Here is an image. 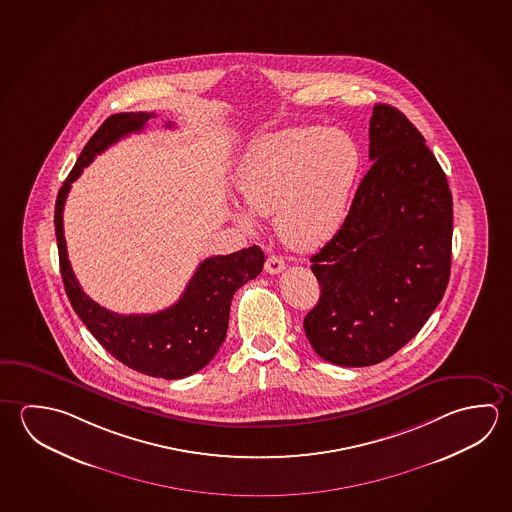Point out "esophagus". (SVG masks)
<instances>
[{
  "mask_svg": "<svg viewBox=\"0 0 512 512\" xmlns=\"http://www.w3.org/2000/svg\"><path fill=\"white\" fill-rule=\"evenodd\" d=\"M284 268H286V262L278 255H269L266 264H264V269L268 271L269 275H277Z\"/></svg>",
  "mask_w": 512,
  "mask_h": 512,
  "instance_id": "34e87169",
  "label": "esophagus"
}]
</instances>
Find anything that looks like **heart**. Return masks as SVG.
Masks as SVG:
<instances>
[{"instance_id": "obj_1", "label": "heart", "mask_w": 512, "mask_h": 512, "mask_svg": "<svg viewBox=\"0 0 512 512\" xmlns=\"http://www.w3.org/2000/svg\"><path fill=\"white\" fill-rule=\"evenodd\" d=\"M359 165L358 145L340 129H286L264 136L248 153L239 190L250 212L275 214L284 243L314 250L343 225ZM234 217L244 228L255 225L241 208Z\"/></svg>"}]
</instances>
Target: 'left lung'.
Segmentation results:
<instances>
[{
  "label": "left lung",
  "mask_w": 512,
  "mask_h": 512,
  "mask_svg": "<svg viewBox=\"0 0 512 512\" xmlns=\"http://www.w3.org/2000/svg\"><path fill=\"white\" fill-rule=\"evenodd\" d=\"M372 167L343 225L311 257L320 300L304 331L320 358L370 367L412 340L448 287L453 198L424 136L399 109L376 104Z\"/></svg>",
  "instance_id": "obj_1"
}]
</instances>
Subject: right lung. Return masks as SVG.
<instances>
[{"label": "right lung", "instance_id": "right-lung-1", "mask_svg": "<svg viewBox=\"0 0 512 512\" xmlns=\"http://www.w3.org/2000/svg\"><path fill=\"white\" fill-rule=\"evenodd\" d=\"M154 113H117L97 129L55 201V235L64 289L75 313L113 358L147 376L181 379L207 367L223 345L235 291L257 277L264 253L250 246L199 264L176 304L153 314H118L93 302L73 275L64 241V201L73 181L97 154L120 138L140 133ZM167 127H172L171 122Z\"/></svg>", "mask_w": 512, "mask_h": 512}]
</instances>
